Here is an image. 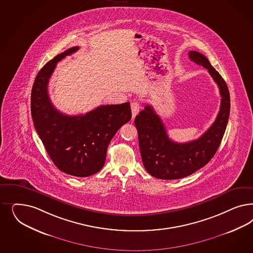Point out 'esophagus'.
Returning a JSON list of instances; mask_svg holds the SVG:
<instances>
[{
    "label": "esophagus",
    "mask_w": 253,
    "mask_h": 253,
    "mask_svg": "<svg viewBox=\"0 0 253 253\" xmlns=\"http://www.w3.org/2000/svg\"><path fill=\"white\" fill-rule=\"evenodd\" d=\"M140 110V105L139 102L134 101L131 103V112H132V117H135L137 114H139Z\"/></svg>",
    "instance_id": "obj_1"
}]
</instances>
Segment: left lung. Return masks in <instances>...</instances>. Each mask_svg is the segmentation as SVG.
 Masks as SVG:
<instances>
[{
    "instance_id": "left-lung-1",
    "label": "left lung",
    "mask_w": 253,
    "mask_h": 253,
    "mask_svg": "<svg viewBox=\"0 0 253 253\" xmlns=\"http://www.w3.org/2000/svg\"><path fill=\"white\" fill-rule=\"evenodd\" d=\"M189 57L208 69L220 89V108L215 122L198 139L178 143L169 138L161 118L146 105L135 118L139 133V151L148 173L157 179H177L187 177L211 160L220 146L230 114V94L225 81L199 52L190 51Z\"/></svg>"
}]
</instances>
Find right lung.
Listing matches in <instances>:
<instances>
[{"label": "right lung", "mask_w": 253, "mask_h": 253, "mask_svg": "<svg viewBox=\"0 0 253 253\" xmlns=\"http://www.w3.org/2000/svg\"><path fill=\"white\" fill-rule=\"evenodd\" d=\"M78 49L66 50L42 68L33 83L31 110L34 127L57 169L75 177H88L102 169L110 141L130 121V103L101 105L84 115L57 111L49 98V79L57 62Z\"/></svg>", "instance_id": "obj_1"}]
</instances>
